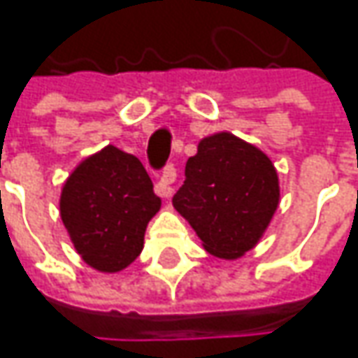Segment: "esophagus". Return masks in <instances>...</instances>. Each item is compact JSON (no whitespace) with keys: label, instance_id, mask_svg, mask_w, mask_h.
<instances>
[{"label":"esophagus","instance_id":"obj_1","mask_svg":"<svg viewBox=\"0 0 358 358\" xmlns=\"http://www.w3.org/2000/svg\"><path fill=\"white\" fill-rule=\"evenodd\" d=\"M174 182H176V168H174V164H168L164 168L162 178L158 180V184H156V194L162 196V198H170L172 192H174V188H172Z\"/></svg>","mask_w":358,"mask_h":358}]
</instances>
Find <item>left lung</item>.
<instances>
[{"label":"left lung","mask_w":358,"mask_h":358,"mask_svg":"<svg viewBox=\"0 0 358 358\" xmlns=\"http://www.w3.org/2000/svg\"><path fill=\"white\" fill-rule=\"evenodd\" d=\"M184 174L172 204L210 255L234 260L255 248L280 198L271 158L232 134H214L198 144Z\"/></svg>","instance_id":"1"}]
</instances>
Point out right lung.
I'll return each instance as SVG.
<instances>
[{
	"mask_svg": "<svg viewBox=\"0 0 358 358\" xmlns=\"http://www.w3.org/2000/svg\"><path fill=\"white\" fill-rule=\"evenodd\" d=\"M160 198L142 162L114 146L86 158L66 180L59 214L84 262L100 272L124 271L144 248Z\"/></svg>",
	"mask_w": 358,
	"mask_h": 358,
	"instance_id": "obj_1",
	"label": "right lung"
}]
</instances>
